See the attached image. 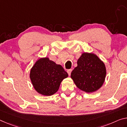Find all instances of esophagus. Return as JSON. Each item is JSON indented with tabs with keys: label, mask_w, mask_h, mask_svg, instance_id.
Wrapping results in <instances>:
<instances>
[{
	"label": "esophagus",
	"mask_w": 127,
	"mask_h": 127,
	"mask_svg": "<svg viewBox=\"0 0 127 127\" xmlns=\"http://www.w3.org/2000/svg\"><path fill=\"white\" fill-rule=\"evenodd\" d=\"M71 71H72V69H69V70H67V72L68 74H69V76L70 75V74H71Z\"/></svg>",
	"instance_id": "34e87169"
}]
</instances>
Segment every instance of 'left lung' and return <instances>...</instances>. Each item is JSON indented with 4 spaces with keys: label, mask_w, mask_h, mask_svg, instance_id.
Returning <instances> with one entry per match:
<instances>
[{
    "label": "left lung",
    "mask_w": 127,
    "mask_h": 127,
    "mask_svg": "<svg viewBox=\"0 0 127 127\" xmlns=\"http://www.w3.org/2000/svg\"><path fill=\"white\" fill-rule=\"evenodd\" d=\"M104 62L93 53L84 52L77 61V66L71 78L78 88L87 93L97 91L102 86L106 77Z\"/></svg>",
    "instance_id": "obj_1"
}]
</instances>
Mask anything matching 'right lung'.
I'll list each match as a JSON object with an SVG mask.
<instances>
[{
	"label": "right lung",
	"instance_id": "1",
	"mask_svg": "<svg viewBox=\"0 0 127 127\" xmlns=\"http://www.w3.org/2000/svg\"><path fill=\"white\" fill-rule=\"evenodd\" d=\"M30 77L37 92L44 96H50L57 92L61 82L68 77V74L61 65L48 57H41L31 68Z\"/></svg>",
	"mask_w": 127,
	"mask_h": 127
}]
</instances>
